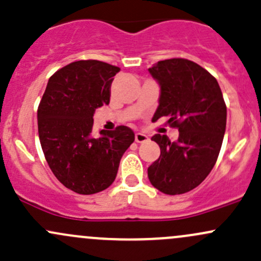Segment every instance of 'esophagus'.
Masks as SVG:
<instances>
[{"label": "esophagus", "instance_id": "obj_1", "mask_svg": "<svg viewBox=\"0 0 261 261\" xmlns=\"http://www.w3.org/2000/svg\"><path fill=\"white\" fill-rule=\"evenodd\" d=\"M148 141V136H145L144 133H137L136 134V142L137 143H144Z\"/></svg>", "mask_w": 261, "mask_h": 261}]
</instances>
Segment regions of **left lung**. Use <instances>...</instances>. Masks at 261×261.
Here are the masks:
<instances>
[{
	"instance_id": "1",
	"label": "left lung",
	"mask_w": 261,
	"mask_h": 261,
	"mask_svg": "<svg viewBox=\"0 0 261 261\" xmlns=\"http://www.w3.org/2000/svg\"><path fill=\"white\" fill-rule=\"evenodd\" d=\"M161 87L152 120L167 117L179 137L154 134L161 155L148 168V178L164 194H183L208 176L219 155L226 127V106L218 81L184 58L159 61L148 69Z\"/></svg>"
}]
</instances>
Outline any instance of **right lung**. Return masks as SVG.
<instances>
[{
    "mask_svg": "<svg viewBox=\"0 0 261 261\" xmlns=\"http://www.w3.org/2000/svg\"><path fill=\"white\" fill-rule=\"evenodd\" d=\"M119 68L96 60L77 61L48 80L37 111L42 150L56 178L78 194H94L114 181L119 162L134 142L130 128L100 130L93 114L108 105Z\"/></svg>",
    "mask_w": 261,
    "mask_h": 261,
    "instance_id": "1",
    "label": "right lung"
}]
</instances>
